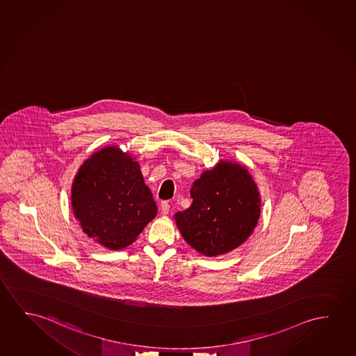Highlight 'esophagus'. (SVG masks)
Wrapping results in <instances>:
<instances>
[{
	"label": "esophagus",
	"mask_w": 356,
	"mask_h": 356,
	"mask_svg": "<svg viewBox=\"0 0 356 356\" xmlns=\"http://www.w3.org/2000/svg\"><path fill=\"white\" fill-rule=\"evenodd\" d=\"M170 212V203L169 201H163L161 202V213L168 214Z\"/></svg>",
	"instance_id": "34e87169"
}]
</instances>
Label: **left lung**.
<instances>
[{"instance_id":"8db88e82","label":"left lung","mask_w":356,"mask_h":356,"mask_svg":"<svg viewBox=\"0 0 356 356\" xmlns=\"http://www.w3.org/2000/svg\"><path fill=\"white\" fill-rule=\"evenodd\" d=\"M191 207L175 214L184 239L197 252L216 257L241 245L257 227L260 197L241 165L220 161L192 184Z\"/></svg>"}]
</instances>
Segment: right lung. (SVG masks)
<instances>
[{
  "label": "right lung",
  "instance_id": "obj_1",
  "mask_svg": "<svg viewBox=\"0 0 356 356\" xmlns=\"http://www.w3.org/2000/svg\"><path fill=\"white\" fill-rule=\"evenodd\" d=\"M72 204L83 232L115 250L136 241L158 212L137 161L115 147L82 165L72 184Z\"/></svg>",
  "mask_w": 356,
  "mask_h": 356
}]
</instances>
